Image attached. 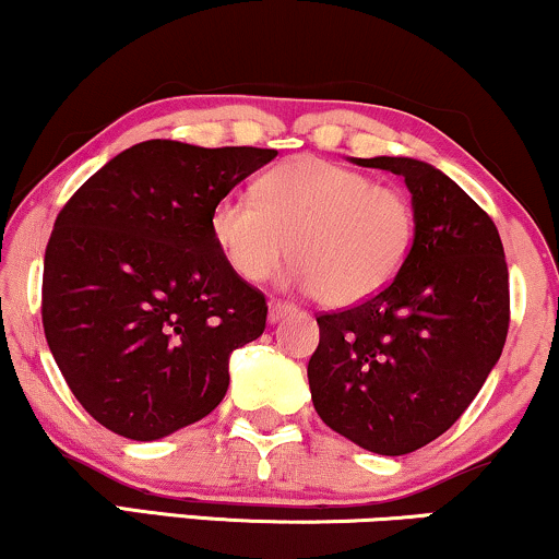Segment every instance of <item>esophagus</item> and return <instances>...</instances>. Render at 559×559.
<instances>
[{"label":"esophagus","instance_id":"obj_1","mask_svg":"<svg viewBox=\"0 0 559 559\" xmlns=\"http://www.w3.org/2000/svg\"><path fill=\"white\" fill-rule=\"evenodd\" d=\"M293 311H295V306L290 300H280V298L269 300V321L285 319V316L293 313Z\"/></svg>","mask_w":559,"mask_h":559}]
</instances>
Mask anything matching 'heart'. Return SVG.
I'll use <instances>...</instances> for the list:
<instances>
[{"label": "heart", "instance_id": "1", "mask_svg": "<svg viewBox=\"0 0 559 559\" xmlns=\"http://www.w3.org/2000/svg\"><path fill=\"white\" fill-rule=\"evenodd\" d=\"M210 233L238 277H269L290 246L295 285L329 306H355L402 272L417 212L399 186L323 157H298L261 176L257 197H219Z\"/></svg>", "mask_w": 559, "mask_h": 559}]
</instances>
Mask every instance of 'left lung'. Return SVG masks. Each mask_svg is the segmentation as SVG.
Returning <instances> with one entry per match:
<instances>
[{"label":"left lung","mask_w":559,"mask_h":559,"mask_svg":"<svg viewBox=\"0 0 559 559\" xmlns=\"http://www.w3.org/2000/svg\"><path fill=\"white\" fill-rule=\"evenodd\" d=\"M404 176L417 212L409 259L389 287L319 313L308 383L319 417L381 456H404L464 415L498 362L511 290L492 217L438 168L355 157Z\"/></svg>","instance_id":"left-lung-1"}]
</instances>
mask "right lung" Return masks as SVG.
I'll list each match as a JSON object with an SVG mask.
<instances>
[{
  "instance_id": "1",
  "label": "right lung",
  "mask_w": 559,
  "mask_h": 559,
  "mask_svg": "<svg viewBox=\"0 0 559 559\" xmlns=\"http://www.w3.org/2000/svg\"><path fill=\"white\" fill-rule=\"evenodd\" d=\"M274 155L140 142L61 206L40 316L67 385L103 427L157 440L223 402L227 360L264 334L266 298L223 259L210 215Z\"/></svg>"
}]
</instances>
